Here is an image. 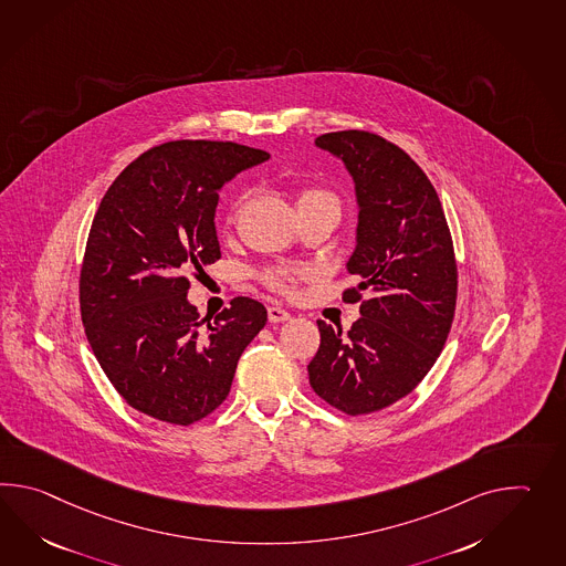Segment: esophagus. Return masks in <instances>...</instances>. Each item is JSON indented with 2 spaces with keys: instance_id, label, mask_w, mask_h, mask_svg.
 <instances>
[{
  "instance_id": "esophagus-1",
  "label": "esophagus",
  "mask_w": 566,
  "mask_h": 566,
  "mask_svg": "<svg viewBox=\"0 0 566 566\" xmlns=\"http://www.w3.org/2000/svg\"><path fill=\"white\" fill-rule=\"evenodd\" d=\"M268 318H270V323H282V321H289L290 313L284 306L272 304V306L268 308Z\"/></svg>"
}]
</instances>
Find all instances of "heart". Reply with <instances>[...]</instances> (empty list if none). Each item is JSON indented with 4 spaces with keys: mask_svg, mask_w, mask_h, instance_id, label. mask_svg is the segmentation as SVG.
<instances>
[{
    "mask_svg": "<svg viewBox=\"0 0 566 566\" xmlns=\"http://www.w3.org/2000/svg\"><path fill=\"white\" fill-rule=\"evenodd\" d=\"M318 201H335V197L328 190L316 189V187H304L296 195V207H306ZM229 223L233 221V213L227 219ZM308 276V270L304 268H274L270 272H265L264 282L272 290H276L280 294H294L298 289V282Z\"/></svg>",
    "mask_w": 566,
    "mask_h": 566,
    "instance_id": "b5f03b06",
    "label": "heart"
}]
</instances>
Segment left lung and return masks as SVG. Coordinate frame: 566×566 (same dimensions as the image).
<instances>
[{"label":"left lung","instance_id":"left-lung-1","mask_svg":"<svg viewBox=\"0 0 566 566\" xmlns=\"http://www.w3.org/2000/svg\"><path fill=\"white\" fill-rule=\"evenodd\" d=\"M314 142L355 180L359 223L347 272L361 282L343 290V301H361V318L349 331L316 321L308 379L340 412L371 415L415 390L451 333L459 282L451 229L424 170L396 144L364 129Z\"/></svg>","mask_w":566,"mask_h":566}]
</instances>
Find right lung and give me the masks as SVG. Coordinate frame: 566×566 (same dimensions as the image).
<instances>
[{"mask_svg": "<svg viewBox=\"0 0 566 566\" xmlns=\"http://www.w3.org/2000/svg\"><path fill=\"white\" fill-rule=\"evenodd\" d=\"M268 158L235 142L175 139L138 156L101 199L78 277L81 318L101 369L142 415L176 427L211 415L264 328V304L248 296L213 323L201 318L187 274L221 258V187Z\"/></svg>", "mask_w": 566, "mask_h": 566, "instance_id": "right-lung-1", "label": "right lung"}]
</instances>
